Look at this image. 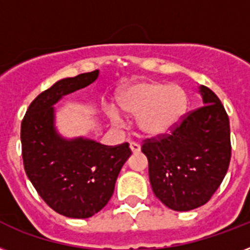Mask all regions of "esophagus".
<instances>
[{
  "mask_svg": "<svg viewBox=\"0 0 250 250\" xmlns=\"http://www.w3.org/2000/svg\"><path fill=\"white\" fill-rule=\"evenodd\" d=\"M129 148H131V150H132V153H139L141 150V146L137 143H129Z\"/></svg>",
  "mask_w": 250,
  "mask_h": 250,
  "instance_id": "obj_1",
  "label": "esophagus"
}]
</instances>
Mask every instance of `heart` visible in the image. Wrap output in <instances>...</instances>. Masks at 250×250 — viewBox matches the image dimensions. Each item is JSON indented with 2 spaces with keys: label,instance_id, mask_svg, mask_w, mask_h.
<instances>
[{
  "label": "heart",
  "instance_id": "obj_1",
  "mask_svg": "<svg viewBox=\"0 0 250 250\" xmlns=\"http://www.w3.org/2000/svg\"><path fill=\"white\" fill-rule=\"evenodd\" d=\"M117 105L122 113L137 117V128L144 136L158 137L172 131L180 122L188 97L178 84L145 80L121 89ZM107 117L113 125H121V117L114 109L107 110Z\"/></svg>",
  "mask_w": 250,
  "mask_h": 250
}]
</instances>
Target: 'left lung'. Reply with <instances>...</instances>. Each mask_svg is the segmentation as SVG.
Instances as JSON below:
<instances>
[{"instance_id":"obj_1","label":"left lung","mask_w":250,"mask_h":250,"mask_svg":"<svg viewBox=\"0 0 250 250\" xmlns=\"http://www.w3.org/2000/svg\"><path fill=\"white\" fill-rule=\"evenodd\" d=\"M204 106L183 117L168 135L141 146L157 198L175 211L205 205L221 186L231 160L229 121L217 94L200 86Z\"/></svg>"}]
</instances>
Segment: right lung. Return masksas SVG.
I'll use <instances>...</instances> for the list:
<instances>
[{"instance_id":"obj_1","label":"right lung","mask_w":250,"mask_h":250,"mask_svg":"<svg viewBox=\"0 0 250 250\" xmlns=\"http://www.w3.org/2000/svg\"><path fill=\"white\" fill-rule=\"evenodd\" d=\"M98 78V70L66 78L37 96L21 127L25 174L40 197L61 215L89 218L113 196L122 166L131 156L128 143L109 146L94 140L64 139L54 127L61 98Z\"/></svg>"}]
</instances>
